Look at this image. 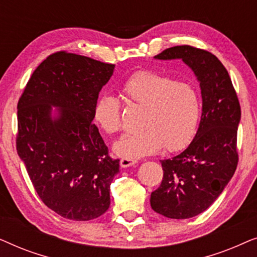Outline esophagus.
Segmentation results:
<instances>
[{
  "label": "esophagus",
  "instance_id": "1",
  "mask_svg": "<svg viewBox=\"0 0 257 257\" xmlns=\"http://www.w3.org/2000/svg\"><path fill=\"white\" fill-rule=\"evenodd\" d=\"M137 164V160L131 159V158H121L120 159V166L121 167H130Z\"/></svg>",
  "mask_w": 257,
  "mask_h": 257
}]
</instances>
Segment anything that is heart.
<instances>
[{
	"mask_svg": "<svg viewBox=\"0 0 257 257\" xmlns=\"http://www.w3.org/2000/svg\"><path fill=\"white\" fill-rule=\"evenodd\" d=\"M130 106L142 108L138 132L125 135L113 150L124 158H140L158 152L185 149L194 137L201 114L199 91L191 83L163 73L142 70L122 84ZM93 120L101 131L114 135L121 130V105L111 94H101L93 106Z\"/></svg>",
	"mask_w": 257,
	"mask_h": 257,
	"instance_id": "heart-1",
	"label": "heart"
}]
</instances>
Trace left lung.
Instances as JSON below:
<instances>
[{
	"mask_svg": "<svg viewBox=\"0 0 257 257\" xmlns=\"http://www.w3.org/2000/svg\"><path fill=\"white\" fill-rule=\"evenodd\" d=\"M156 58L182 59L198 77L201 89L198 132L184 152L161 160L163 181L150 200L152 209L161 215L189 219L205 212L235 173L241 107L228 71L209 51L178 45Z\"/></svg>",
	"mask_w": 257,
	"mask_h": 257,
	"instance_id": "left-lung-1",
	"label": "left lung"
}]
</instances>
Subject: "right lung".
<instances>
[{"mask_svg":"<svg viewBox=\"0 0 257 257\" xmlns=\"http://www.w3.org/2000/svg\"><path fill=\"white\" fill-rule=\"evenodd\" d=\"M114 64L55 52L31 75L17 104L16 150L35 191L65 219L89 221L110 207L119 159L93 124V106ZM58 109L51 117V106Z\"/></svg>","mask_w":257,"mask_h":257,"instance_id":"obj_1","label":"right lung"}]
</instances>
